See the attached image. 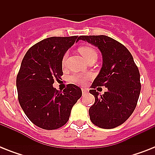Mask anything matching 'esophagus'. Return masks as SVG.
<instances>
[{"label":"esophagus","instance_id":"1","mask_svg":"<svg viewBox=\"0 0 155 155\" xmlns=\"http://www.w3.org/2000/svg\"><path fill=\"white\" fill-rule=\"evenodd\" d=\"M87 92V89H85V88H82V92H83V94H85L86 92Z\"/></svg>","mask_w":155,"mask_h":155}]
</instances>
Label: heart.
Listing matches in <instances>:
<instances>
[{"mask_svg":"<svg viewBox=\"0 0 155 155\" xmlns=\"http://www.w3.org/2000/svg\"><path fill=\"white\" fill-rule=\"evenodd\" d=\"M79 51L82 54L84 58L87 60L90 58H92L93 56H97V52L93 48L90 47H81L79 48ZM68 54L66 53L63 57L62 59V63L63 65L65 64L66 58H67ZM89 78V75H83V74H74L70 77L71 82L74 83V84H84L87 79Z\"/></svg>","mask_w":155,"mask_h":155,"instance_id":"b5f03b06","label":"heart"}]
</instances>
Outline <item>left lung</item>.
<instances>
[{
  "label": "left lung",
  "mask_w": 155,
  "mask_h": 155,
  "mask_svg": "<svg viewBox=\"0 0 155 155\" xmlns=\"http://www.w3.org/2000/svg\"><path fill=\"white\" fill-rule=\"evenodd\" d=\"M101 51L103 64L89 92L95 103L89 108L92 122L102 129H113L125 122L134 111L141 91L140 73L126 47L105 35L80 36ZM108 91L99 95L95 87Z\"/></svg>",
  "instance_id": "1"
}]
</instances>
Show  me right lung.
Segmentation results:
<instances>
[{"label":"right lung","instance_id":"add662e5","mask_svg":"<svg viewBox=\"0 0 155 155\" xmlns=\"http://www.w3.org/2000/svg\"><path fill=\"white\" fill-rule=\"evenodd\" d=\"M80 37H51L31 47L17 75L18 101L30 121L43 130L62 127L73 105L82 96L80 87L69 84L63 92L53 87L63 75L62 59Z\"/></svg>","mask_w":155,"mask_h":155}]
</instances>
